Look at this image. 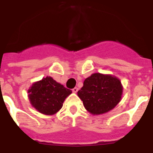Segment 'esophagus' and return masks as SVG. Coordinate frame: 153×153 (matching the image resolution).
I'll return each mask as SVG.
<instances>
[{
	"instance_id": "34e87169",
	"label": "esophagus",
	"mask_w": 153,
	"mask_h": 153,
	"mask_svg": "<svg viewBox=\"0 0 153 153\" xmlns=\"http://www.w3.org/2000/svg\"><path fill=\"white\" fill-rule=\"evenodd\" d=\"M73 92H74V93H76V92H77V91H78V88L75 87L74 88H73Z\"/></svg>"
}]
</instances>
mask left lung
Returning a JSON list of instances; mask_svg holds the SVG:
<instances>
[{
  "instance_id": "left-lung-1",
  "label": "left lung",
  "mask_w": 153,
  "mask_h": 153,
  "mask_svg": "<svg viewBox=\"0 0 153 153\" xmlns=\"http://www.w3.org/2000/svg\"><path fill=\"white\" fill-rule=\"evenodd\" d=\"M123 86L121 80L111 74L92 73L77 91L85 109L94 115L113 110L122 100Z\"/></svg>"
}]
</instances>
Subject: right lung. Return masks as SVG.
Returning a JSON list of instances; mask_svg holds the SVG:
<instances>
[{
	"label": "right lung",
	"mask_w": 153,
	"mask_h": 153,
	"mask_svg": "<svg viewBox=\"0 0 153 153\" xmlns=\"http://www.w3.org/2000/svg\"><path fill=\"white\" fill-rule=\"evenodd\" d=\"M30 105L39 113L53 115L62 109L63 102L72 91L51 76L34 82L27 91Z\"/></svg>",
	"instance_id": "1"
}]
</instances>
